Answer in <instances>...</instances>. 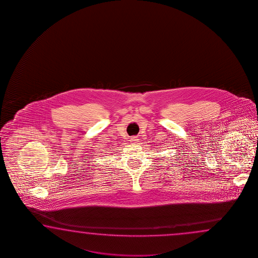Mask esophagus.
I'll use <instances>...</instances> for the list:
<instances>
[{
    "mask_svg": "<svg viewBox=\"0 0 258 258\" xmlns=\"http://www.w3.org/2000/svg\"><path fill=\"white\" fill-rule=\"evenodd\" d=\"M138 141H139L138 137H133L130 138V142H131L132 144H137V143H138Z\"/></svg>",
    "mask_w": 258,
    "mask_h": 258,
    "instance_id": "1",
    "label": "esophagus"
}]
</instances>
